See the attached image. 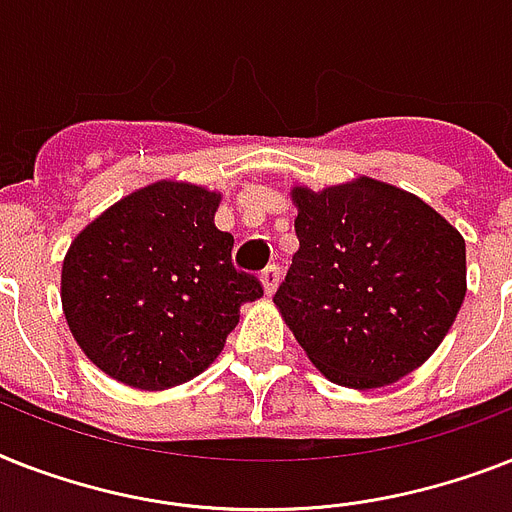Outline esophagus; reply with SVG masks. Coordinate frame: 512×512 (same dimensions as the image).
Returning a JSON list of instances; mask_svg holds the SVG:
<instances>
[{
  "instance_id": "1",
  "label": "esophagus",
  "mask_w": 512,
  "mask_h": 512,
  "mask_svg": "<svg viewBox=\"0 0 512 512\" xmlns=\"http://www.w3.org/2000/svg\"><path fill=\"white\" fill-rule=\"evenodd\" d=\"M260 281H263L265 286V294H273L276 292L278 281H281V268H278V265H268V268L260 273Z\"/></svg>"
}]
</instances>
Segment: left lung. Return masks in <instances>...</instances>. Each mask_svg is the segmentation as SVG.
I'll return each instance as SVG.
<instances>
[{
  "label": "left lung",
  "instance_id": "left-lung-1",
  "mask_svg": "<svg viewBox=\"0 0 512 512\" xmlns=\"http://www.w3.org/2000/svg\"><path fill=\"white\" fill-rule=\"evenodd\" d=\"M299 249L273 294L334 384H394L431 357L465 297L463 236L423 199L357 178L292 191Z\"/></svg>",
  "mask_w": 512,
  "mask_h": 512
}]
</instances>
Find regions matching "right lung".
Returning <instances> with one entry per match:
<instances>
[{
	"mask_svg": "<svg viewBox=\"0 0 512 512\" xmlns=\"http://www.w3.org/2000/svg\"><path fill=\"white\" fill-rule=\"evenodd\" d=\"M220 197L160 181L83 228L62 263V307L78 347L107 376L168 389L199 376L263 297L234 268V236L218 231Z\"/></svg>",
	"mask_w": 512,
	"mask_h": 512,
	"instance_id": "add662e5",
	"label": "right lung"
}]
</instances>
